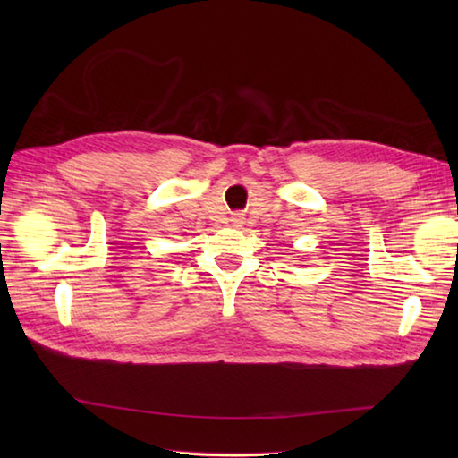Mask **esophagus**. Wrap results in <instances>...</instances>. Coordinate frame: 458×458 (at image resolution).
I'll use <instances>...</instances> for the list:
<instances>
[{
  "label": "esophagus",
  "mask_w": 458,
  "mask_h": 458,
  "mask_svg": "<svg viewBox=\"0 0 458 458\" xmlns=\"http://www.w3.org/2000/svg\"><path fill=\"white\" fill-rule=\"evenodd\" d=\"M232 222H234V224H240V222H242V218H240V216H232Z\"/></svg>",
  "instance_id": "obj_1"
}]
</instances>
